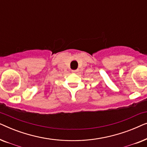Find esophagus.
<instances>
[{
    "mask_svg": "<svg viewBox=\"0 0 147 147\" xmlns=\"http://www.w3.org/2000/svg\"><path fill=\"white\" fill-rule=\"evenodd\" d=\"M79 71V69H76V70H72V72L73 73H78Z\"/></svg>",
    "mask_w": 147,
    "mask_h": 147,
    "instance_id": "obj_1",
    "label": "esophagus"
}]
</instances>
